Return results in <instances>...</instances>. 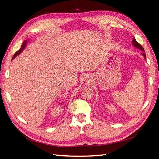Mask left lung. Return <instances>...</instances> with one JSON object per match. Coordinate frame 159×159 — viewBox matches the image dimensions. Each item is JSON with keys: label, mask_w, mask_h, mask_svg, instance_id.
<instances>
[{"label": "left lung", "mask_w": 159, "mask_h": 159, "mask_svg": "<svg viewBox=\"0 0 159 159\" xmlns=\"http://www.w3.org/2000/svg\"><path fill=\"white\" fill-rule=\"evenodd\" d=\"M132 45H133L134 48H136L137 49L140 50H141V51L143 52L141 53V55L144 57V58H145V60H147V59H146V54H145V50L143 49V48L142 47V46H141L140 44H139V43L136 41L135 38H133Z\"/></svg>", "instance_id": "1"}]
</instances>
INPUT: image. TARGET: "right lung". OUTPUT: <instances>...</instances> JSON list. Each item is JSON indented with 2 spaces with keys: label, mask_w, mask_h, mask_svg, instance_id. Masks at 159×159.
I'll return each instance as SVG.
<instances>
[{
  "label": "right lung",
  "mask_w": 159,
  "mask_h": 159,
  "mask_svg": "<svg viewBox=\"0 0 159 159\" xmlns=\"http://www.w3.org/2000/svg\"><path fill=\"white\" fill-rule=\"evenodd\" d=\"M29 42V39H27V40H25L23 42V43H22V46H21V48L20 49H19L15 54H14V55L13 56V57H12V60H14V58H15V57L17 56H18L19 54H20V53L25 50V48L26 47V46H27V44H28V43Z\"/></svg>",
  "instance_id": "add662e5"
}]
</instances>
